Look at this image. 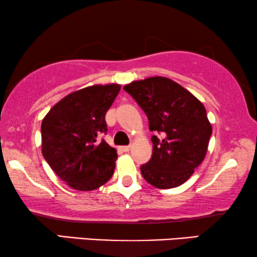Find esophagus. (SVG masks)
Listing matches in <instances>:
<instances>
[{"mask_svg": "<svg viewBox=\"0 0 257 257\" xmlns=\"http://www.w3.org/2000/svg\"><path fill=\"white\" fill-rule=\"evenodd\" d=\"M130 149H131V146H121L120 151H122V152H128Z\"/></svg>", "mask_w": 257, "mask_h": 257, "instance_id": "1", "label": "esophagus"}]
</instances>
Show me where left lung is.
I'll return each mask as SVG.
<instances>
[{"instance_id":"obj_1","label":"left lung","mask_w":257,"mask_h":257,"mask_svg":"<svg viewBox=\"0 0 257 257\" xmlns=\"http://www.w3.org/2000/svg\"><path fill=\"white\" fill-rule=\"evenodd\" d=\"M124 90L149 119L153 153L140 166L145 180L167 189L187 181L205 159L212 125L200 100L173 80L151 77L133 82Z\"/></svg>"}]
</instances>
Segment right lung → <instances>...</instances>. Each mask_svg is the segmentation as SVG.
Masks as SVG:
<instances>
[{"label": "right lung", "instance_id": "obj_1", "mask_svg": "<svg viewBox=\"0 0 257 257\" xmlns=\"http://www.w3.org/2000/svg\"><path fill=\"white\" fill-rule=\"evenodd\" d=\"M120 85H93L58 101L41 126L42 153L52 171L77 191H92L113 175L117 152L101 135Z\"/></svg>", "mask_w": 257, "mask_h": 257}]
</instances>
